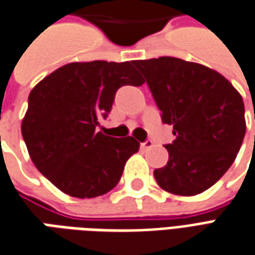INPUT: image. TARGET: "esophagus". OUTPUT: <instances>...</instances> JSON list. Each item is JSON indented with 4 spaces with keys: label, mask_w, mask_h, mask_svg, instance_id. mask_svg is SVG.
Returning <instances> with one entry per match:
<instances>
[{
    "label": "esophagus",
    "mask_w": 255,
    "mask_h": 255,
    "mask_svg": "<svg viewBox=\"0 0 255 255\" xmlns=\"http://www.w3.org/2000/svg\"><path fill=\"white\" fill-rule=\"evenodd\" d=\"M154 146V143L151 142V140H146L144 143H140V148L142 150H147V148H151V147Z\"/></svg>",
    "instance_id": "1"
}]
</instances>
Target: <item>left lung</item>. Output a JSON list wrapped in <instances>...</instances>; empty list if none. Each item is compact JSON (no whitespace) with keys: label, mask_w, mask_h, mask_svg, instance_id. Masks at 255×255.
I'll list each match as a JSON object with an SVG mask.
<instances>
[{"label":"left lung","mask_w":255,"mask_h":255,"mask_svg":"<svg viewBox=\"0 0 255 255\" xmlns=\"http://www.w3.org/2000/svg\"><path fill=\"white\" fill-rule=\"evenodd\" d=\"M132 63L175 135L166 146L167 163L154 170L158 185L173 195L203 193L230 169L242 146V96L220 73L195 62L161 56Z\"/></svg>","instance_id":"obj_1"}]
</instances>
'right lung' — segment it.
I'll return each instance as SVG.
<instances>
[{
  "label": "right lung",
  "instance_id": "obj_1",
  "mask_svg": "<svg viewBox=\"0 0 255 255\" xmlns=\"http://www.w3.org/2000/svg\"><path fill=\"white\" fill-rule=\"evenodd\" d=\"M132 62H71L31 90L22 137L37 170L66 195L92 199L108 193L139 150L132 136L96 129L119 88L144 84Z\"/></svg>",
  "mask_w": 255,
  "mask_h": 255
}]
</instances>
